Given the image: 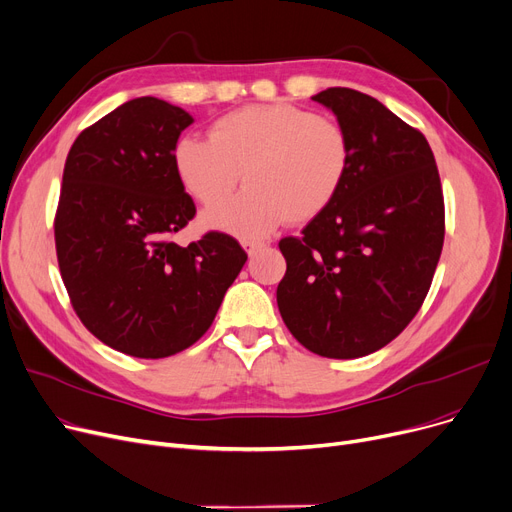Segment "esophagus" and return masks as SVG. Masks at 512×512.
<instances>
[{"instance_id":"esophagus-1","label":"esophagus","mask_w":512,"mask_h":512,"mask_svg":"<svg viewBox=\"0 0 512 512\" xmlns=\"http://www.w3.org/2000/svg\"><path fill=\"white\" fill-rule=\"evenodd\" d=\"M242 247H245V251H247L249 255H253L255 251H259V249L263 247V242H261V240H253V238H247V240H242Z\"/></svg>"}]
</instances>
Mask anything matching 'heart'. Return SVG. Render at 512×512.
Segmentation results:
<instances>
[{
  "mask_svg": "<svg viewBox=\"0 0 512 512\" xmlns=\"http://www.w3.org/2000/svg\"><path fill=\"white\" fill-rule=\"evenodd\" d=\"M348 132L332 118L290 103L245 105L209 128V139L182 137L174 172L201 205H217L242 175L248 188L205 213L203 222L240 238H261L282 222L324 213L351 172Z\"/></svg>",
  "mask_w": 512,
  "mask_h": 512,
  "instance_id": "obj_1",
  "label": "heart"
}]
</instances>
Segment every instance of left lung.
<instances>
[{"label": "left lung", "mask_w": 512, "mask_h": 512, "mask_svg": "<svg viewBox=\"0 0 512 512\" xmlns=\"http://www.w3.org/2000/svg\"><path fill=\"white\" fill-rule=\"evenodd\" d=\"M351 139L336 201L278 247V309L307 351L357 359L392 342L421 309L444 245V195L423 134L365 93L313 97Z\"/></svg>", "instance_id": "obj_1"}]
</instances>
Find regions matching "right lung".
<instances>
[{
  "instance_id": "1",
  "label": "right lung",
  "mask_w": 512,
  "mask_h": 512,
  "mask_svg": "<svg viewBox=\"0 0 512 512\" xmlns=\"http://www.w3.org/2000/svg\"><path fill=\"white\" fill-rule=\"evenodd\" d=\"M191 122L182 107L139 97L80 132L66 157L53 218L60 274L83 326L130 357L193 346L247 261L226 232L172 240L197 213L172 161Z\"/></svg>"
}]
</instances>
